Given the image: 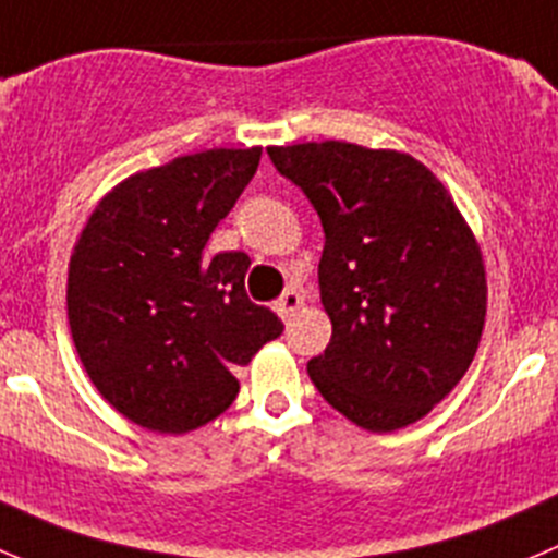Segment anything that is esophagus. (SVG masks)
<instances>
[{
    "mask_svg": "<svg viewBox=\"0 0 558 558\" xmlns=\"http://www.w3.org/2000/svg\"><path fill=\"white\" fill-rule=\"evenodd\" d=\"M300 308H303V294H300L296 289L283 291L278 303H275V311H278L280 319H283V322H289L291 316H294Z\"/></svg>",
    "mask_w": 558,
    "mask_h": 558,
    "instance_id": "34e87169",
    "label": "esophagus"
}]
</instances>
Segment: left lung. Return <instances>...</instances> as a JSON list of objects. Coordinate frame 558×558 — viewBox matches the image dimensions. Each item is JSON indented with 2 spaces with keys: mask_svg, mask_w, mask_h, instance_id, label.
Returning <instances> with one entry per match:
<instances>
[{
  "mask_svg": "<svg viewBox=\"0 0 558 558\" xmlns=\"http://www.w3.org/2000/svg\"><path fill=\"white\" fill-rule=\"evenodd\" d=\"M325 228L319 291L330 316L311 383L361 429L424 418L460 383L487 316L482 247L454 197L404 150L343 140L269 145Z\"/></svg>",
  "mask_w": 558,
  "mask_h": 558,
  "instance_id": "obj_1",
  "label": "left lung"
}]
</instances>
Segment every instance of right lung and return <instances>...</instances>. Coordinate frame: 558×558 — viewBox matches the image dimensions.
<instances>
[{"mask_svg":"<svg viewBox=\"0 0 558 558\" xmlns=\"http://www.w3.org/2000/svg\"><path fill=\"white\" fill-rule=\"evenodd\" d=\"M262 148H208L114 184L68 262V325L96 390L121 415L186 435L226 413L283 322L244 294L250 258L206 255Z\"/></svg>","mask_w":558,"mask_h":558,"instance_id":"add662e5","label":"right lung"}]
</instances>
